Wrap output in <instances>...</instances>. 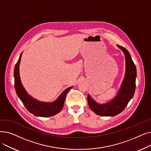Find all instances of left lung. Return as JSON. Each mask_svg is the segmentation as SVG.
Listing matches in <instances>:
<instances>
[{"label": "left lung", "mask_w": 151, "mask_h": 151, "mask_svg": "<svg viewBox=\"0 0 151 151\" xmlns=\"http://www.w3.org/2000/svg\"><path fill=\"white\" fill-rule=\"evenodd\" d=\"M124 52L125 58L126 70L124 80L117 96L106 104L100 105L88 95V101L93 111L102 116H114L121 113L133 97L136 88L137 68L129 52L125 47L117 45Z\"/></svg>", "instance_id": "1"}]
</instances>
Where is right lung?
<instances>
[{
    "mask_svg": "<svg viewBox=\"0 0 151 151\" xmlns=\"http://www.w3.org/2000/svg\"><path fill=\"white\" fill-rule=\"evenodd\" d=\"M22 54V53L20 54L19 59L16 63L14 69V88L17 96L26 108L34 116L39 117H50L59 113L64 104L67 94L72 88V86L66 89L55 101L46 103L34 99L27 93L21 81L19 68Z\"/></svg>",
    "mask_w": 151,
    "mask_h": 151,
    "instance_id": "right-lung-1",
    "label": "right lung"
}]
</instances>
